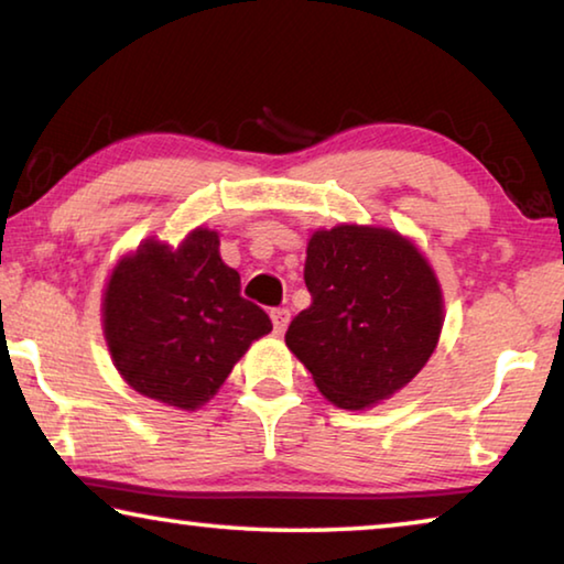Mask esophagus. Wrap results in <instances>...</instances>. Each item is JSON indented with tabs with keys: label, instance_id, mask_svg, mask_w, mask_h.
Listing matches in <instances>:
<instances>
[{
	"label": "esophagus",
	"instance_id": "esophagus-1",
	"mask_svg": "<svg viewBox=\"0 0 564 564\" xmlns=\"http://www.w3.org/2000/svg\"><path fill=\"white\" fill-rule=\"evenodd\" d=\"M271 321H273V330L281 336V333L285 330V326H289V321H291L289 308H273L271 311Z\"/></svg>",
	"mask_w": 564,
	"mask_h": 564
}]
</instances>
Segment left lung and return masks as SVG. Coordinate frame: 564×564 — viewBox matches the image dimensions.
Here are the masks:
<instances>
[{
  "label": "left lung",
  "instance_id": "8db88e82",
  "mask_svg": "<svg viewBox=\"0 0 564 564\" xmlns=\"http://www.w3.org/2000/svg\"><path fill=\"white\" fill-rule=\"evenodd\" d=\"M311 305L285 346L338 408L376 405L433 356L443 293L417 248L390 228L340 224L316 231L303 269Z\"/></svg>",
  "mask_w": 564,
  "mask_h": 564
}]
</instances>
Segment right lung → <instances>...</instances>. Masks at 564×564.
I'll return each mask as SVG.
<instances>
[{"mask_svg": "<svg viewBox=\"0 0 564 564\" xmlns=\"http://www.w3.org/2000/svg\"><path fill=\"white\" fill-rule=\"evenodd\" d=\"M271 318L241 295L218 234L191 231L171 248L149 238L121 259L104 293V336L121 378L159 403L196 410L216 395Z\"/></svg>", "mask_w": 564, "mask_h": 564, "instance_id": "1", "label": "right lung"}]
</instances>
